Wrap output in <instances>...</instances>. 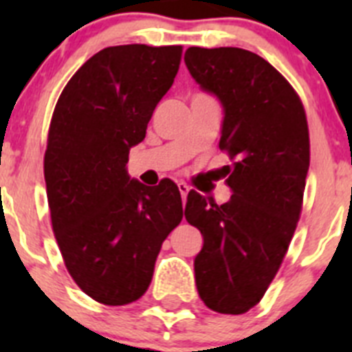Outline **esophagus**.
Returning a JSON list of instances; mask_svg holds the SVG:
<instances>
[{"mask_svg":"<svg viewBox=\"0 0 352 352\" xmlns=\"http://www.w3.org/2000/svg\"><path fill=\"white\" fill-rule=\"evenodd\" d=\"M178 188H179V194H182L183 201H185V197H186V195H188V192H190V186L186 185V183L179 182V183H178Z\"/></svg>","mask_w":352,"mask_h":352,"instance_id":"34e87169","label":"esophagus"}]
</instances>
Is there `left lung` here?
I'll return each mask as SVG.
<instances>
[{"instance_id": "1", "label": "left lung", "mask_w": 352, "mask_h": 352, "mask_svg": "<svg viewBox=\"0 0 352 352\" xmlns=\"http://www.w3.org/2000/svg\"><path fill=\"white\" fill-rule=\"evenodd\" d=\"M185 65L223 109L220 149L231 199L217 204L192 190L185 219L203 234L195 284L208 309L245 314L275 278L291 243L310 166L300 96L261 56L238 47H188Z\"/></svg>"}]
</instances>
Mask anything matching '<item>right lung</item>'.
Listing matches in <instances>:
<instances>
[{"label": "right lung", "instance_id": "1", "mask_svg": "<svg viewBox=\"0 0 352 352\" xmlns=\"http://www.w3.org/2000/svg\"><path fill=\"white\" fill-rule=\"evenodd\" d=\"M179 61L182 45L105 47L56 104L43 158L52 231L72 278L98 303L139 300L164 239L183 219L174 182L146 186L126 170Z\"/></svg>", "mask_w": 352, "mask_h": 352}]
</instances>
